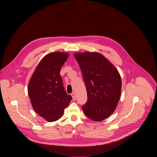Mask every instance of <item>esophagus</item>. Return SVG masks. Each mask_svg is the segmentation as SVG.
<instances>
[{"mask_svg":"<svg viewBox=\"0 0 157 157\" xmlns=\"http://www.w3.org/2000/svg\"><path fill=\"white\" fill-rule=\"evenodd\" d=\"M71 97H72V99H73V100L75 101V100L76 99V95H75V92L71 93Z\"/></svg>","mask_w":157,"mask_h":157,"instance_id":"obj_1","label":"esophagus"}]
</instances>
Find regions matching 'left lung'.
I'll return each instance as SVG.
<instances>
[{
  "label": "left lung",
  "instance_id": "left-lung-1",
  "mask_svg": "<svg viewBox=\"0 0 157 157\" xmlns=\"http://www.w3.org/2000/svg\"><path fill=\"white\" fill-rule=\"evenodd\" d=\"M86 83L87 101L82 108L87 117L102 121L116 109L121 95V78L117 69L98 52L74 53Z\"/></svg>",
  "mask_w": 157,
  "mask_h": 157
}]
</instances>
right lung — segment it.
I'll use <instances>...</instances> for the list:
<instances>
[{
    "label": "right lung",
    "instance_id": "obj_1",
    "mask_svg": "<svg viewBox=\"0 0 157 157\" xmlns=\"http://www.w3.org/2000/svg\"><path fill=\"white\" fill-rule=\"evenodd\" d=\"M69 54L55 52L45 55L29 80L28 92L34 111L48 122L61 118L71 97L63 87L59 72Z\"/></svg>",
    "mask_w": 157,
    "mask_h": 157
}]
</instances>
